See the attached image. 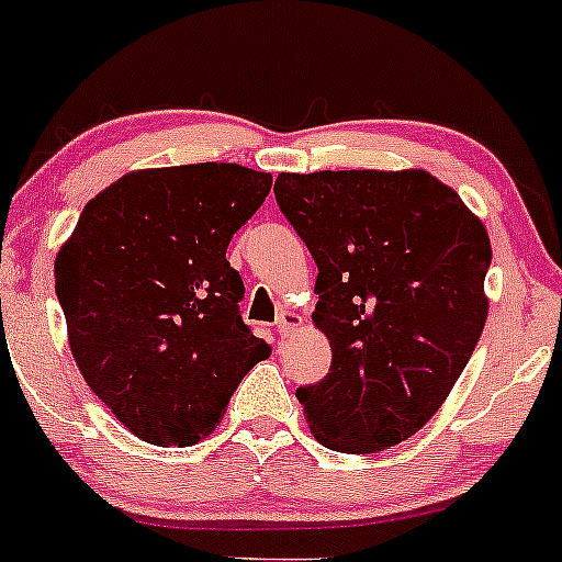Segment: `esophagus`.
<instances>
[{"instance_id":"obj_1","label":"esophagus","mask_w":562,"mask_h":562,"mask_svg":"<svg viewBox=\"0 0 562 562\" xmlns=\"http://www.w3.org/2000/svg\"><path fill=\"white\" fill-rule=\"evenodd\" d=\"M299 325H301V317L295 312L282 310L280 314H277V333H280V336H291Z\"/></svg>"}]
</instances>
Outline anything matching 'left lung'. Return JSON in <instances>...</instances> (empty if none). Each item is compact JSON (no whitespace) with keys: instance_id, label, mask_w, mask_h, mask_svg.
<instances>
[{"instance_id":"obj_1","label":"left lung","mask_w":562,"mask_h":562,"mask_svg":"<svg viewBox=\"0 0 562 562\" xmlns=\"http://www.w3.org/2000/svg\"><path fill=\"white\" fill-rule=\"evenodd\" d=\"M280 211L317 263L330 373L299 386L312 435L375 453L446 403L488 317L483 221L427 170L280 172Z\"/></svg>"}]
</instances>
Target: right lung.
<instances>
[{
    "mask_svg": "<svg viewBox=\"0 0 562 562\" xmlns=\"http://www.w3.org/2000/svg\"><path fill=\"white\" fill-rule=\"evenodd\" d=\"M269 172L234 162L135 170L85 205L55 258L77 368L151 446L215 429L269 344L239 314L234 232L261 207Z\"/></svg>",
    "mask_w": 562,
    "mask_h": 562,
    "instance_id": "1",
    "label": "right lung"
}]
</instances>
